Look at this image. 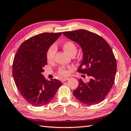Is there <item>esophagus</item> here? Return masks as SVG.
<instances>
[{
  "label": "esophagus",
  "mask_w": 131,
  "mask_h": 131,
  "mask_svg": "<svg viewBox=\"0 0 131 131\" xmlns=\"http://www.w3.org/2000/svg\"><path fill=\"white\" fill-rule=\"evenodd\" d=\"M69 79V78H68V77H66V78H62V79H61V81H62V82H65V81H66L68 80Z\"/></svg>",
  "instance_id": "1"
}]
</instances>
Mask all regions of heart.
<instances>
[{"mask_svg": "<svg viewBox=\"0 0 131 131\" xmlns=\"http://www.w3.org/2000/svg\"><path fill=\"white\" fill-rule=\"evenodd\" d=\"M62 47L63 50L69 54L70 56L72 54H75L77 52V47L75 43L71 41H66L62 43ZM56 52L55 46L52 45L48 49L47 52V60L48 62L53 61L54 57ZM59 74L60 75L64 76L68 74V71L66 70L64 67H61L59 69Z\"/></svg>", "mask_w": 131, "mask_h": 131, "instance_id": "b5f03b06", "label": "heart"}]
</instances>
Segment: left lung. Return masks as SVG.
<instances>
[{
  "mask_svg": "<svg viewBox=\"0 0 131 131\" xmlns=\"http://www.w3.org/2000/svg\"><path fill=\"white\" fill-rule=\"evenodd\" d=\"M63 34L77 43L82 50L83 59L78 71L91 77L87 83L79 79L74 96L87 105L100 103L112 89L116 73V61L111 47L103 38L86 30L65 32Z\"/></svg>",
  "mask_w": 131,
  "mask_h": 131,
  "instance_id": "8db88e82",
  "label": "left lung"
}]
</instances>
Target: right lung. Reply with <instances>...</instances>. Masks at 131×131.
<instances>
[{
    "mask_svg": "<svg viewBox=\"0 0 131 131\" xmlns=\"http://www.w3.org/2000/svg\"><path fill=\"white\" fill-rule=\"evenodd\" d=\"M62 33H42L25 41L17 50L12 74L19 93L33 106H42L52 101L62 83L46 80L41 73L47 65V50Z\"/></svg>",
    "mask_w": 131,
    "mask_h": 131,
    "instance_id": "add662e5",
    "label": "right lung"
}]
</instances>
